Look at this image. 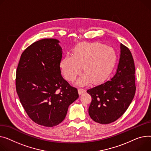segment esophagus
Returning a JSON list of instances; mask_svg holds the SVG:
<instances>
[{
    "label": "esophagus",
    "instance_id": "34e87169",
    "mask_svg": "<svg viewBox=\"0 0 151 151\" xmlns=\"http://www.w3.org/2000/svg\"><path fill=\"white\" fill-rule=\"evenodd\" d=\"M86 90H84V88H78V93L79 95H82L84 93H86Z\"/></svg>",
    "mask_w": 151,
    "mask_h": 151
}]
</instances>
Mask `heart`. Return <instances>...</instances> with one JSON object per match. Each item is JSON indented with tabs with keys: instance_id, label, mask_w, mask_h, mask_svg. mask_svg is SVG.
I'll return each instance as SVG.
<instances>
[{
	"instance_id": "b5f03b06",
	"label": "heart",
	"mask_w": 151,
	"mask_h": 151,
	"mask_svg": "<svg viewBox=\"0 0 151 151\" xmlns=\"http://www.w3.org/2000/svg\"><path fill=\"white\" fill-rule=\"evenodd\" d=\"M73 56L65 55L60 63L65 78L72 82L81 73L84 74L77 81L79 86L90 83L99 84L106 79L116 61L114 50L101 43L83 42L73 50Z\"/></svg>"
}]
</instances>
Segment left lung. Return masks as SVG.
Here are the masks:
<instances>
[{"instance_id": "obj_1", "label": "left lung", "mask_w": 151, "mask_h": 151, "mask_svg": "<svg viewBox=\"0 0 151 151\" xmlns=\"http://www.w3.org/2000/svg\"><path fill=\"white\" fill-rule=\"evenodd\" d=\"M121 54L116 73L104 83L88 89L92 96L88 114L94 122L109 124L122 116L135 96L134 59L129 48L121 44Z\"/></svg>"}]
</instances>
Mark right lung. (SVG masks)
I'll return each mask as SVG.
<instances>
[{
    "mask_svg": "<svg viewBox=\"0 0 151 151\" xmlns=\"http://www.w3.org/2000/svg\"><path fill=\"white\" fill-rule=\"evenodd\" d=\"M59 42L43 39L30 45L22 53L16 70L20 101L35 123L45 127L61 123L68 106L79 97L77 88L61 76L63 52Z\"/></svg>",
    "mask_w": 151,
    "mask_h": 151,
    "instance_id": "1",
    "label": "right lung"
}]
</instances>
